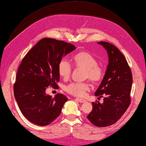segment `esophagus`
I'll use <instances>...</instances> for the list:
<instances>
[{
    "mask_svg": "<svg viewBox=\"0 0 146 146\" xmlns=\"http://www.w3.org/2000/svg\"><path fill=\"white\" fill-rule=\"evenodd\" d=\"M76 100L80 103H84L86 102V100L84 99H80V98H76Z\"/></svg>",
    "mask_w": 146,
    "mask_h": 146,
    "instance_id": "esophagus-1",
    "label": "esophagus"
}]
</instances>
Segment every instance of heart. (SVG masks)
Returning a JSON list of instances; mask_svg holds the SVG:
<instances>
[{"instance_id": "1", "label": "heart", "mask_w": 146, "mask_h": 146, "mask_svg": "<svg viewBox=\"0 0 146 146\" xmlns=\"http://www.w3.org/2000/svg\"><path fill=\"white\" fill-rule=\"evenodd\" d=\"M72 61L76 68L85 71V78H88L93 84H98L102 80L103 70L98 65V61L96 58L88 52L84 51L78 52L73 56ZM58 72L60 77L64 80H67L70 76L72 67L66 60H62L58 64ZM88 89L89 84L88 83H72L65 88L67 92L78 97L84 96Z\"/></svg>"}]
</instances>
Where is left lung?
I'll return each mask as SVG.
<instances>
[{
  "mask_svg": "<svg viewBox=\"0 0 146 146\" xmlns=\"http://www.w3.org/2000/svg\"><path fill=\"white\" fill-rule=\"evenodd\" d=\"M105 48L109 64L95 96L104 97V102H92V110L87 118L98 127L110 126L117 122L130 104L133 76L125 57L113 44L98 42Z\"/></svg>",
  "mask_w": 146,
  "mask_h": 146,
  "instance_id": "8db88e82",
  "label": "left lung"
}]
</instances>
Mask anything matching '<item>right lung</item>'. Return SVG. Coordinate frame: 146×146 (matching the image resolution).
<instances>
[{
	"instance_id": "add662e5",
	"label": "right lung",
	"mask_w": 146,
	"mask_h": 146,
	"mask_svg": "<svg viewBox=\"0 0 146 146\" xmlns=\"http://www.w3.org/2000/svg\"><path fill=\"white\" fill-rule=\"evenodd\" d=\"M75 49L72 44L44 38L22 60L13 86L14 96L22 114L29 121L46 126L60 114L68 98L62 94L52 98L46 90L49 86L58 88L59 63Z\"/></svg>"
}]
</instances>
